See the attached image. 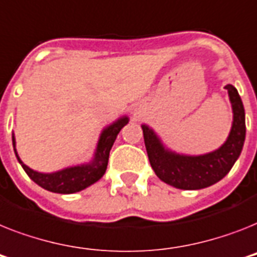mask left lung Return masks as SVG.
I'll list each match as a JSON object with an SVG mask.
<instances>
[{
    "label": "left lung",
    "mask_w": 257,
    "mask_h": 257,
    "mask_svg": "<svg viewBox=\"0 0 257 257\" xmlns=\"http://www.w3.org/2000/svg\"><path fill=\"white\" fill-rule=\"evenodd\" d=\"M226 89L232 104V128L226 143L212 153L197 157L172 153L162 147L152 129L143 125L149 162L158 178L165 183L182 190L204 189L226 177L239 158L245 140V114L236 88L227 84Z\"/></svg>",
    "instance_id": "1"
}]
</instances>
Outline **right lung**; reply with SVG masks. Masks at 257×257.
Instances as JSON below:
<instances>
[{"label": "right lung", "mask_w": 257, "mask_h": 257, "mask_svg": "<svg viewBox=\"0 0 257 257\" xmlns=\"http://www.w3.org/2000/svg\"><path fill=\"white\" fill-rule=\"evenodd\" d=\"M126 124H128V117H122L112 125H109L108 128L104 129V132L100 136L99 144H97L95 160L91 164L63 169L60 172L51 173V174H43V173L31 170L29 166H26L24 162L21 161L16 149H14V152H16L17 158H18L20 164L22 165V168H24L27 176L30 177L37 185H39L43 189L49 190V191H53V193L72 194L91 186L92 183L97 182L104 176V173L107 170L110 148L113 145L118 132ZM13 147H16L14 136Z\"/></svg>", "instance_id": "right-lung-1"}]
</instances>
